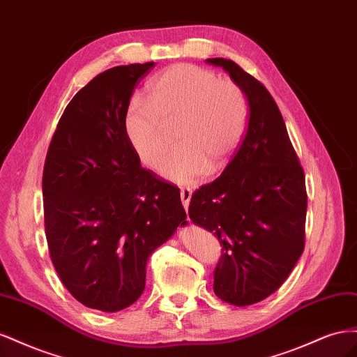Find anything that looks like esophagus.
I'll use <instances>...</instances> for the list:
<instances>
[{
    "label": "esophagus",
    "mask_w": 357,
    "mask_h": 357,
    "mask_svg": "<svg viewBox=\"0 0 357 357\" xmlns=\"http://www.w3.org/2000/svg\"><path fill=\"white\" fill-rule=\"evenodd\" d=\"M180 198H181V202H183V207H185V208L188 210L190 198H192V190H190V188H181V189H180Z\"/></svg>",
    "instance_id": "esophagus-1"
}]
</instances>
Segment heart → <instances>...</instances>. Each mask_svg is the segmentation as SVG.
<instances>
[{
  "mask_svg": "<svg viewBox=\"0 0 357 357\" xmlns=\"http://www.w3.org/2000/svg\"><path fill=\"white\" fill-rule=\"evenodd\" d=\"M247 116V98L238 83L192 63H176L149 82L147 101H129L123 128L150 169L162 164L174 129L177 150L165 160L162 174L186 185L226 168L240 147Z\"/></svg>",
  "mask_w": 357,
  "mask_h": 357,
  "instance_id": "heart-1",
  "label": "heart"
}]
</instances>
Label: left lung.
I'll list each match as a JSON object with an SVG mask.
<instances>
[{"label":"left lung","instance_id":"left-lung-1","mask_svg":"<svg viewBox=\"0 0 357 357\" xmlns=\"http://www.w3.org/2000/svg\"><path fill=\"white\" fill-rule=\"evenodd\" d=\"M228 71L248 101L245 135L220 177L193 192L189 218L222 245L214 294L245 307L273 295L305 245V174L278 107L265 86L231 59Z\"/></svg>","mask_w":357,"mask_h":357}]
</instances>
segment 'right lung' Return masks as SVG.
<instances>
[{
	"label": "right lung",
	"mask_w": 357,
	"mask_h": 357,
	"mask_svg": "<svg viewBox=\"0 0 357 357\" xmlns=\"http://www.w3.org/2000/svg\"><path fill=\"white\" fill-rule=\"evenodd\" d=\"M153 63L110 68L75 93L43 169L53 266L75 299L105 312L143 295L149 256L186 223L180 189L142 167L123 128L135 84Z\"/></svg>",
	"instance_id": "add662e5"
}]
</instances>
